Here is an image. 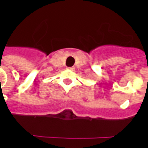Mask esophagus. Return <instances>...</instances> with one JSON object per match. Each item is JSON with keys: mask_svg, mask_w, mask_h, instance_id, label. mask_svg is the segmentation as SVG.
I'll return each instance as SVG.
<instances>
[{"mask_svg": "<svg viewBox=\"0 0 148 148\" xmlns=\"http://www.w3.org/2000/svg\"><path fill=\"white\" fill-rule=\"evenodd\" d=\"M67 69L70 70H74V69H75V68L74 67H67Z\"/></svg>", "mask_w": 148, "mask_h": 148, "instance_id": "1", "label": "esophagus"}]
</instances>
